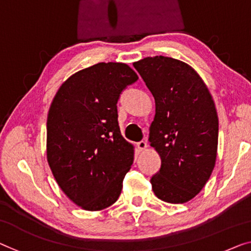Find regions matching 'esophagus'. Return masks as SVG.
Instances as JSON below:
<instances>
[{
    "label": "esophagus",
    "instance_id": "34e87169",
    "mask_svg": "<svg viewBox=\"0 0 251 251\" xmlns=\"http://www.w3.org/2000/svg\"><path fill=\"white\" fill-rule=\"evenodd\" d=\"M147 148H148V144L145 141H141L137 143V149L140 150V151H144V150H147Z\"/></svg>",
    "mask_w": 251,
    "mask_h": 251
}]
</instances>
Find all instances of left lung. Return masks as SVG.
<instances>
[{
  "instance_id": "1",
  "label": "left lung",
  "mask_w": 251,
  "mask_h": 251,
  "mask_svg": "<svg viewBox=\"0 0 251 251\" xmlns=\"http://www.w3.org/2000/svg\"><path fill=\"white\" fill-rule=\"evenodd\" d=\"M155 101L149 141L161 158L151 178L155 196L171 204L193 200L211 177L218 155L214 100L195 70L173 57L133 63Z\"/></svg>"
}]
</instances>
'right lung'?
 Segmentation results:
<instances>
[{
  "label": "right lung",
  "instance_id": "obj_1",
  "mask_svg": "<svg viewBox=\"0 0 251 251\" xmlns=\"http://www.w3.org/2000/svg\"><path fill=\"white\" fill-rule=\"evenodd\" d=\"M138 78L124 63H98L71 75L47 116V162L63 193L85 211L118 200L134 145L118 126L117 101Z\"/></svg>",
  "mask_w": 251,
  "mask_h": 251
}]
</instances>
